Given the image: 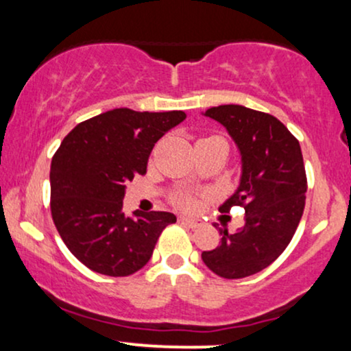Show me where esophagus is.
Here are the masks:
<instances>
[{
    "mask_svg": "<svg viewBox=\"0 0 351 351\" xmlns=\"http://www.w3.org/2000/svg\"><path fill=\"white\" fill-rule=\"evenodd\" d=\"M181 224L191 229H198L203 223H201V219H189V217H183V219H181Z\"/></svg>",
    "mask_w": 351,
    "mask_h": 351,
    "instance_id": "esophagus-1",
    "label": "esophagus"
}]
</instances>
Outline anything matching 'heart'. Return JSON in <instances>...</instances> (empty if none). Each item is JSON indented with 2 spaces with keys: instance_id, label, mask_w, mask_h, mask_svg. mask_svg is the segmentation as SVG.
Instances as JSON below:
<instances>
[{
  "instance_id": "b5f03b06",
  "label": "heart",
  "mask_w": 351,
  "mask_h": 351,
  "mask_svg": "<svg viewBox=\"0 0 351 351\" xmlns=\"http://www.w3.org/2000/svg\"><path fill=\"white\" fill-rule=\"evenodd\" d=\"M211 138H217V136H211ZM175 203L183 209H191L193 206H195V199H193L191 196H188V195L175 196Z\"/></svg>"
}]
</instances>
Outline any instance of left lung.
Masks as SVG:
<instances>
[{
    "mask_svg": "<svg viewBox=\"0 0 351 351\" xmlns=\"http://www.w3.org/2000/svg\"><path fill=\"white\" fill-rule=\"evenodd\" d=\"M204 115L226 127L243 156L239 188L219 211L241 206L245 216L239 231L219 229V245L201 257L216 276L244 279L269 267L295 234L307 193L304 158L299 140L274 115L234 104Z\"/></svg>",
    "mask_w": 351,
    "mask_h": 351,
    "instance_id": "8db88e82",
    "label": "left lung"
}]
</instances>
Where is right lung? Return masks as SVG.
Returning a JSON list of instances; mask_svg holds the SVG:
<instances>
[{"label": "right lung", "instance_id": "right-lung-1", "mask_svg": "<svg viewBox=\"0 0 351 351\" xmlns=\"http://www.w3.org/2000/svg\"><path fill=\"white\" fill-rule=\"evenodd\" d=\"M186 114L114 108L80 122L51 163V215L59 236L90 271L127 277L150 261L156 241L176 216L123 213L125 183L147 173L148 156Z\"/></svg>", "mask_w": 351, "mask_h": 351}]
</instances>
